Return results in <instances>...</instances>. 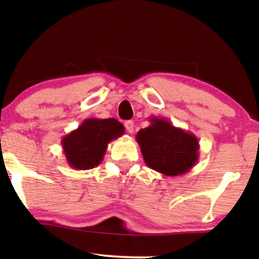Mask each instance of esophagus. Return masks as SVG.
Instances as JSON below:
<instances>
[{
  "label": "esophagus",
  "mask_w": 259,
  "mask_h": 259,
  "mask_svg": "<svg viewBox=\"0 0 259 259\" xmlns=\"http://www.w3.org/2000/svg\"><path fill=\"white\" fill-rule=\"evenodd\" d=\"M125 127H126L127 132L133 133V131H134V122L132 121V120H128V121L125 122Z\"/></svg>",
  "instance_id": "34e87169"
}]
</instances>
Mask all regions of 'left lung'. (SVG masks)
Returning a JSON list of instances; mask_svg holds the SVG:
<instances>
[{
    "mask_svg": "<svg viewBox=\"0 0 259 259\" xmlns=\"http://www.w3.org/2000/svg\"><path fill=\"white\" fill-rule=\"evenodd\" d=\"M150 122L136 136L146 165L168 177L189 172L199 158L197 137L173 126L167 119L151 116Z\"/></svg>",
    "mask_w": 259,
    "mask_h": 259,
    "instance_id": "8db88e82",
    "label": "left lung"
}]
</instances>
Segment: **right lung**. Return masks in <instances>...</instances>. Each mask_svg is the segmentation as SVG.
Here are the masks:
<instances>
[{"label": "right lung", "mask_w": 259, "mask_h": 259, "mask_svg": "<svg viewBox=\"0 0 259 259\" xmlns=\"http://www.w3.org/2000/svg\"><path fill=\"white\" fill-rule=\"evenodd\" d=\"M123 133V125L114 118L83 120L61 140L67 162L75 169L94 168L101 164L107 145Z\"/></svg>", "instance_id": "add662e5"}]
</instances>
